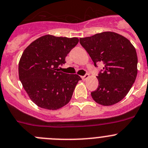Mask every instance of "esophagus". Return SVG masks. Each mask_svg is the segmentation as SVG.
Wrapping results in <instances>:
<instances>
[{
    "instance_id": "obj_1",
    "label": "esophagus",
    "mask_w": 148,
    "mask_h": 148,
    "mask_svg": "<svg viewBox=\"0 0 148 148\" xmlns=\"http://www.w3.org/2000/svg\"><path fill=\"white\" fill-rule=\"evenodd\" d=\"M88 77H89V74H85V76H82V77H81V78L82 79V80H86Z\"/></svg>"
}]
</instances>
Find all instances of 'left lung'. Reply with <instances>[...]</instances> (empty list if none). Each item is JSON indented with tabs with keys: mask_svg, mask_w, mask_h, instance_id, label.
<instances>
[{
	"mask_svg": "<svg viewBox=\"0 0 148 148\" xmlns=\"http://www.w3.org/2000/svg\"><path fill=\"white\" fill-rule=\"evenodd\" d=\"M80 45L96 63H103L97 76L99 87L91 93L96 103L111 106L121 101L132 88L137 75V55L130 41L114 32H102L79 38Z\"/></svg>",
	"mask_w": 148,
	"mask_h": 148,
	"instance_id": "obj_1",
	"label": "left lung"
}]
</instances>
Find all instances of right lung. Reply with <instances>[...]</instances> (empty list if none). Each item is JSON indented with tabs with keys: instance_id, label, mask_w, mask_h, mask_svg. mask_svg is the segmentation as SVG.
I'll return each instance as SVG.
<instances>
[{
	"instance_id": "1",
	"label": "right lung",
	"mask_w": 148,
	"mask_h": 148,
	"mask_svg": "<svg viewBox=\"0 0 148 148\" xmlns=\"http://www.w3.org/2000/svg\"><path fill=\"white\" fill-rule=\"evenodd\" d=\"M79 38L45 35L33 41L19 62V78L30 99L38 107L56 110L70 101L77 74L59 71L58 66L78 44Z\"/></svg>"
}]
</instances>
